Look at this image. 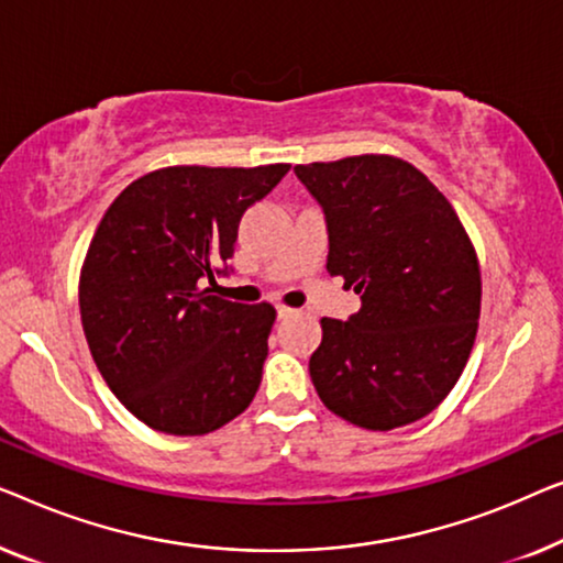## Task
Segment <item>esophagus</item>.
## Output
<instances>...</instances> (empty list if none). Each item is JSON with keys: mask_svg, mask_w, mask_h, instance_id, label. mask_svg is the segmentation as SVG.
Segmentation results:
<instances>
[{"mask_svg": "<svg viewBox=\"0 0 563 563\" xmlns=\"http://www.w3.org/2000/svg\"><path fill=\"white\" fill-rule=\"evenodd\" d=\"M296 313V308L290 306H278V319H288V316Z\"/></svg>", "mask_w": 563, "mask_h": 563, "instance_id": "1", "label": "esophagus"}]
</instances>
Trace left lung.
<instances>
[{"instance_id":"obj_1","label":"left lung","mask_w":563,"mask_h":563,"mask_svg":"<svg viewBox=\"0 0 563 563\" xmlns=\"http://www.w3.org/2000/svg\"><path fill=\"white\" fill-rule=\"evenodd\" d=\"M329 229V275L360 292L350 321L321 319L308 369L331 413L390 431L429 416L477 336L482 278L454 206L413 165L354 155L296 165Z\"/></svg>"}]
</instances>
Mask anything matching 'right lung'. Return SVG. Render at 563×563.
<instances>
[{
	"label": "right lung",
	"instance_id": "right-lung-1",
	"mask_svg": "<svg viewBox=\"0 0 563 563\" xmlns=\"http://www.w3.org/2000/svg\"><path fill=\"white\" fill-rule=\"evenodd\" d=\"M288 168L170 165L132 180L99 221L78 280L84 334L109 390L150 429L203 437L255 398L275 308L213 296V275L242 213Z\"/></svg>",
	"mask_w": 563,
	"mask_h": 563
}]
</instances>
